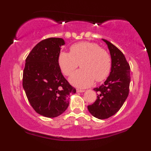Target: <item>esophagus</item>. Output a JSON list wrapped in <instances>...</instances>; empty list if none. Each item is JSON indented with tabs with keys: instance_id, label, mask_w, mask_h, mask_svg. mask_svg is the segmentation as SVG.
Wrapping results in <instances>:
<instances>
[{
	"instance_id": "1",
	"label": "esophagus",
	"mask_w": 151,
	"mask_h": 151,
	"mask_svg": "<svg viewBox=\"0 0 151 151\" xmlns=\"http://www.w3.org/2000/svg\"><path fill=\"white\" fill-rule=\"evenodd\" d=\"M85 91L84 90H82V89H77V92L78 93H83Z\"/></svg>"
}]
</instances>
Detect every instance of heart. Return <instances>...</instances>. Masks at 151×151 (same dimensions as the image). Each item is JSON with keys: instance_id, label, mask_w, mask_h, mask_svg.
<instances>
[{"instance_id": "obj_1", "label": "heart", "mask_w": 151, "mask_h": 151, "mask_svg": "<svg viewBox=\"0 0 151 151\" xmlns=\"http://www.w3.org/2000/svg\"><path fill=\"white\" fill-rule=\"evenodd\" d=\"M58 63L63 73L70 76L78 66L82 69L78 71L70 78L73 85L86 88L96 82L106 79L111 69V59L104 49L98 44L91 42L76 43L70 47V53L63 51L60 53Z\"/></svg>"}]
</instances>
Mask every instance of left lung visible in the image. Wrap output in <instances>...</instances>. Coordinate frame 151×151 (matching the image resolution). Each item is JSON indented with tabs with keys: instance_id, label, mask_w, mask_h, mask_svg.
<instances>
[{
	"instance_id": "obj_1",
	"label": "left lung",
	"mask_w": 151,
	"mask_h": 151,
	"mask_svg": "<svg viewBox=\"0 0 151 151\" xmlns=\"http://www.w3.org/2000/svg\"><path fill=\"white\" fill-rule=\"evenodd\" d=\"M102 40L110 51V75L104 84L93 88L98 93L97 99L93 104L87 106L91 114L100 119L109 118L120 109L129 96L131 82V68L124 55L109 41Z\"/></svg>"
}]
</instances>
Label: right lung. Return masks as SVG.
Segmentation results:
<instances>
[{
    "mask_svg": "<svg viewBox=\"0 0 151 151\" xmlns=\"http://www.w3.org/2000/svg\"><path fill=\"white\" fill-rule=\"evenodd\" d=\"M60 38H49L38 43L29 53L22 76V86L31 106L47 117L60 115L68 108L70 93L76 90L62 73L58 63Z\"/></svg>",
    "mask_w": 151,
    "mask_h": 151,
    "instance_id": "add662e5",
    "label": "right lung"
}]
</instances>
